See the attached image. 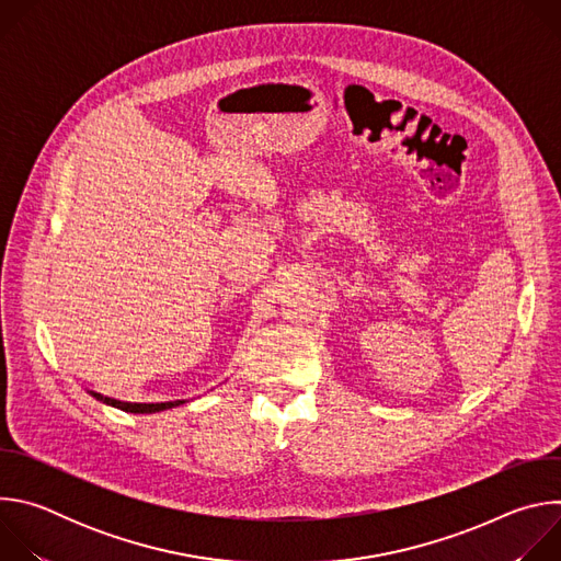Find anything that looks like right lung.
I'll use <instances>...</instances> for the list:
<instances>
[{
  "mask_svg": "<svg viewBox=\"0 0 561 561\" xmlns=\"http://www.w3.org/2000/svg\"><path fill=\"white\" fill-rule=\"evenodd\" d=\"M91 394L98 399V402H104V404H108L113 409H119L124 413H139V415H144V413H159V411L175 409V407L184 404L182 399H178V402H162V404H130V402H119V399H113V397H104V394L93 392V390H91Z\"/></svg>",
  "mask_w": 561,
  "mask_h": 561,
  "instance_id": "obj_1",
  "label": "right lung"
}]
</instances>
